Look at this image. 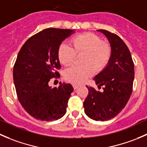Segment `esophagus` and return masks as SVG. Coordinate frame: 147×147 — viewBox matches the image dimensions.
<instances>
[{
    "instance_id": "1",
    "label": "esophagus",
    "mask_w": 147,
    "mask_h": 147,
    "mask_svg": "<svg viewBox=\"0 0 147 147\" xmlns=\"http://www.w3.org/2000/svg\"><path fill=\"white\" fill-rule=\"evenodd\" d=\"M73 87H74V89H77V88H78V85H76V84H74V85H73Z\"/></svg>"
}]
</instances>
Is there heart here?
Segmentation results:
<instances>
[{"instance_id": "obj_1", "label": "heart", "mask_w": 147, "mask_h": 147, "mask_svg": "<svg viewBox=\"0 0 147 147\" xmlns=\"http://www.w3.org/2000/svg\"><path fill=\"white\" fill-rule=\"evenodd\" d=\"M71 47L61 43L58 49V58L64 66L74 63L76 56H81L82 66H72L64 72V78L74 84H81L91 76L94 71L98 73L108 65L111 57V47L107 41L92 33L77 35L70 40Z\"/></svg>"}]
</instances>
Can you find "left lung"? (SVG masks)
<instances>
[{
  "label": "left lung",
  "mask_w": 147,
  "mask_h": 147,
  "mask_svg": "<svg viewBox=\"0 0 147 147\" xmlns=\"http://www.w3.org/2000/svg\"><path fill=\"white\" fill-rule=\"evenodd\" d=\"M105 35L111 47V57L107 67L94 78L100 92L88 87V94L84 102V111L96 121H107L119 114L127 104L133 88L134 65L126 43L117 34L97 30Z\"/></svg>",
  "instance_id": "8db88e82"
}]
</instances>
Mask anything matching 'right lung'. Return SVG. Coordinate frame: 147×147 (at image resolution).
<instances>
[{
	"mask_svg": "<svg viewBox=\"0 0 147 147\" xmlns=\"http://www.w3.org/2000/svg\"><path fill=\"white\" fill-rule=\"evenodd\" d=\"M74 32L70 29L46 28L28 39L18 52L13 67V81L18 101L33 118L53 121L66 112L74 88L61 83L52 88L49 82L59 78L58 49Z\"/></svg>",
	"mask_w": 147,
	"mask_h": 147,
	"instance_id": "add662e5",
	"label": "right lung"
}]
</instances>
